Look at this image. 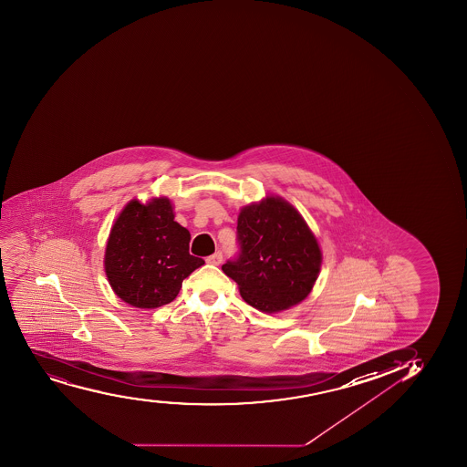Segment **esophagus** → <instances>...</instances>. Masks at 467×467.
<instances>
[{
  "label": "esophagus",
  "instance_id": "1",
  "mask_svg": "<svg viewBox=\"0 0 467 467\" xmlns=\"http://www.w3.org/2000/svg\"><path fill=\"white\" fill-rule=\"evenodd\" d=\"M222 259H223V257H222L221 251H217V253H214V254L208 255L207 264L216 265V266H217V265L222 264Z\"/></svg>",
  "mask_w": 467,
  "mask_h": 467
}]
</instances>
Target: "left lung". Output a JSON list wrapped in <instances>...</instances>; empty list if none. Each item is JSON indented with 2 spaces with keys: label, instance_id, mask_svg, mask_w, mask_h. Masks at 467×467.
I'll list each match as a JSON object with an SVG mask.
<instances>
[{
  "label": "left lung",
  "instance_id": "obj_1",
  "mask_svg": "<svg viewBox=\"0 0 467 467\" xmlns=\"http://www.w3.org/2000/svg\"><path fill=\"white\" fill-rule=\"evenodd\" d=\"M237 242L241 253L222 271L239 285L248 305L275 314L309 296L323 255L314 233L287 201L266 196L242 208Z\"/></svg>",
  "mask_w": 467,
  "mask_h": 467
}]
</instances>
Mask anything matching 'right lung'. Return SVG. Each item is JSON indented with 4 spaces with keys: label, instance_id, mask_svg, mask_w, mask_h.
I'll return each mask as SVG.
<instances>
[{
    "label": "right lung",
    "instance_id": "obj_1",
    "mask_svg": "<svg viewBox=\"0 0 467 467\" xmlns=\"http://www.w3.org/2000/svg\"><path fill=\"white\" fill-rule=\"evenodd\" d=\"M189 242V230L175 221L169 199H132L114 222L105 251L112 291L140 309L169 305L182 280L203 265L190 254Z\"/></svg>",
    "mask_w": 467,
    "mask_h": 467
}]
</instances>
